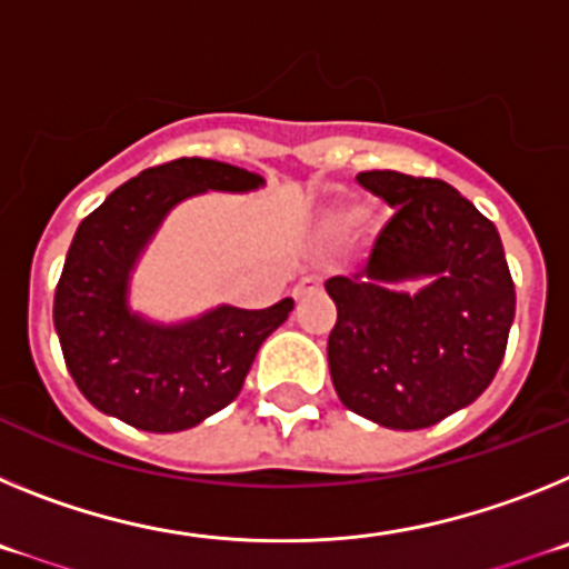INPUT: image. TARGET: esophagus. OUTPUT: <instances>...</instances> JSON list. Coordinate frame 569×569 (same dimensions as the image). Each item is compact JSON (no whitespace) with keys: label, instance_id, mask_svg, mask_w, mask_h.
Instances as JSON below:
<instances>
[{"label":"esophagus","instance_id":"esophagus-1","mask_svg":"<svg viewBox=\"0 0 569 569\" xmlns=\"http://www.w3.org/2000/svg\"><path fill=\"white\" fill-rule=\"evenodd\" d=\"M321 290V279H316V276H305V279H299V284L293 288V296L296 299H305V296H313Z\"/></svg>","mask_w":569,"mask_h":569}]
</instances>
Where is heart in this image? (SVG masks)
Instances as JSON below:
<instances>
[{"instance_id": "1", "label": "heart", "mask_w": 569, "mask_h": 569, "mask_svg": "<svg viewBox=\"0 0 569 569\" xmlns=\"http://www.w3.org/2000/svg\"><path fill=\"white\" fill-rule=\"evenodd\" d=\"M353 216H356V208H350V204H339L336 210H330L328 222L330 228H345V224L353 222Z\"/></svg>"}]
</instances>
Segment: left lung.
Wrapping results in <instances>:
<instances>
[{"mask_svg": "<svg viewBox=\"0 0 569 569\" xmlns=\"http://www.w3.org/2000/svg\"><path fill=\"white\" fill-rule=\"evenodd\" d=\"M356 182L393 216L365 268L325 281L336 301L328 361L341 405L393 430H421L479 399L507 350L516 288L499 230L430 176L367 170ZM435 279L416 297L399 280Z\"/></svg>", "mask_w": 569, "mask_h": 569, "instance_id": "obj_1", "label": "left lung"}]
</instances>
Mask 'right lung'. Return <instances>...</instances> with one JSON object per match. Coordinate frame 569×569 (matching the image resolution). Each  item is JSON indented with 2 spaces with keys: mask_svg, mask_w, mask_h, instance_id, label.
Segmentation results:
<instances>
[{
  "mask_svg": "<svg viewBox=\"0 0 569 569\" xmlns=\"http://www.w3.org/2000/svg\"><path fill=\"white\" fill-rule=\"evenodd\" d=\"M261 176L182 156L133 176L84 216L53 296L64 365L102 413L150 433L199 425L239 396L250 365L293 310L219 308L179 328H156L124 305L128 276L176 202L202 190H253Z\"/></svg>",
  "mask_w": 569,
  "mask_h": 569,
  "instance_id": "right-lung-1",
  "label": "right lung"
}]
</instances>
